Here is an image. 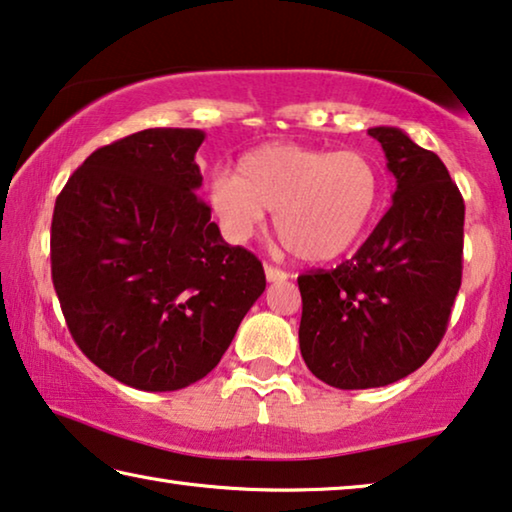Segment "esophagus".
Segmentation results:
<instances>
[{
  "instance_id": "1",
  "label": "esophagus",
  "mask_w": 512,
  "mask_h": 512,
  "mask_svg": "<svg viewBox=\"0 0 512 512\" xmlns=\"http://www.w3.org/2000/svg\"><path fill=\"white\" fill-rule=\"evenodd\" d=\"M265 277H267V281H272V283L274 281H286L288 272H283V270H279V267L265 263Z\"/></svg>"
}]
</instances>
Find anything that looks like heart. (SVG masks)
<instances>
[{
    "instance_id": "heart-1",
    "label": "heart",
    "mask_w": 512,
    "mask_h": 512,
    "mask_svg": "<svg viewBox=\"0 0 512 512\" xmlns=\"http://www.w3.org/2000/svg\"><path fill=\"white\" fill-rule=\"evenodd\" d=\"M208 201L231 242H247L274 210L283 245L306 263H327L348 254L373 224L382 176L361 151L277 141L249 151L238 174L212 178Z\"/></svg>"
}]
</instances>
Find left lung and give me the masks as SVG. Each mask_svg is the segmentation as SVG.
<instances>
[{"instance_id": "8db88e82", "label": "left lung", "mask_w": 512, "mask_h": 512, "mask_svg": "<svg viewBox=\"0 0 512 512\" xmlns=\"http://www.w3.org/2000/svg\"><path fill=\"white\" fill-rule=\"evenodd\" d=\"M396 178L393 206L350 261L297 277L300 350L336 389L387 387L426 364L462 281L465 201L439 157L398 128H371Z\"/></svg>"}]
</instances>
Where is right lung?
Wrapping results in <instances>:
<instances>
[{
  "instance_id": "add662e5",
  "label": "right lung",
  "mask_w": 512,
  "mask_h": 512,
  "mask_svg": "<svg viewBox=\"0 0 512 512\" xmlns=\"http://www.w3.org/2000/svg\"><path fill=\"white\" fill-rule=\"evenodd\" d=\"M203 139L151 128L102 146L54 203L52 281L70 334L141 391L206 377L265 290L261 261L224 242L196 196Z\"/></svg>"
}]
</instances>
